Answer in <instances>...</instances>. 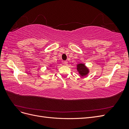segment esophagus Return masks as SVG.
<instances>
[{"label":"esophagus","mask_w":129,"mask_h":129,"mask_svg":"<svg viewBox=\"0 0 129 129\" xmlns=\"http://www.w3.org/2000/svg\"><path fill=\"white\" fill-rule=\"evenodd\" d=\"M63 63L64 65H67V64H68V62H67V61H63Z\"/></svg>","instance_id":"34e87169"}]
</instances>
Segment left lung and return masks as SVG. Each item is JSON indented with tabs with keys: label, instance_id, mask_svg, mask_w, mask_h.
<instances>
[{
	"label": "left lung",
	"instance_id": "1",
	"mask_svg": "<svg viewBox=\"0 0 129 129\" xmlns=\"http://www.w3.org/2000/svg\"><path fill=\"white\" fill-rule=\"evenodd\" d=\"M77 71L79 72L80 75L82 76H86L89 73V69L87 67L84 63H79L76 66Z\"/></svg>",
	"mask_w": 129,
	"mask_h": 129
}]
</instances>
